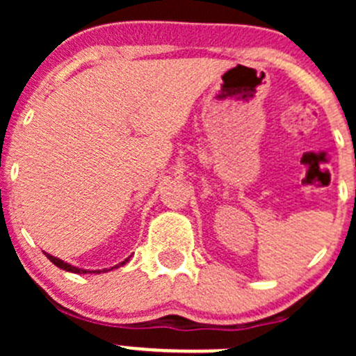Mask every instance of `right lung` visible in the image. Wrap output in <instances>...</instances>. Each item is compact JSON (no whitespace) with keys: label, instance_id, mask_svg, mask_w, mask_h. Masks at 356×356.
Listing matches in <instances>:
<instances>
[{"label":"right lung","instance_id":"add662e5","mask_svg":"<svg viewBox=\"0 0 356 356\" xmlns=\"http://www.w3.org/2000/svg\"><path fill=\"white\" fill-rule=\"evenodd\" d=\"M46 257L49 258V261H53V264L56 265V267H60L62 268V270H67V272H74V274H89V272H98L99 274V270H84V268H79V267H74V265H70V264H65V261L63 260H60V258H56V257H53V254H49V253H46ZM131 258V257H129ZM129 258L127 260H124L122 261V264H118V265H115V267H111V268H117V267H120V265H125L129 261Z\"/></svg>","mask_w":356,"mask_h":356}]
</instances>
